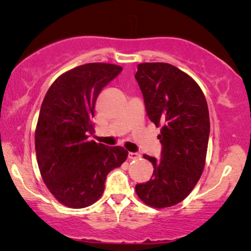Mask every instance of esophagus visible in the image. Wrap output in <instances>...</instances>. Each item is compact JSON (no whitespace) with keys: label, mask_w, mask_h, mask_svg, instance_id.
<instances>
[{"label":"esophagus","mask_w":251,"mask_h":251,"mask_svg":"<svg viewBox=\"0 0 251 251\" xmlns=\"http://www.w3.org/2000/svg\"><path fill=\"white\" fill-rule=\"evenodd\" d=\"M128 156H129L130 160H137V159H139V157H140V154H139V153H132V152H130Z\"/></svg>","instance_id":"esophagus-1"}]
</instances>
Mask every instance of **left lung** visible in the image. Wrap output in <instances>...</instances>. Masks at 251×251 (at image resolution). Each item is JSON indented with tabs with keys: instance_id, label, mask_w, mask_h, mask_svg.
<instances>
[{
	"instance_id": "8db88e82",
	"label": "left lung",
	"mask_w": 251,
	"mask_h": 251,
	"mask_svg": "<svg viewBox=\"0 0 251 251\" xmlns=\"http://www.w3.org/2000/svg\"><path fill=\"white\" fill-rule=\"evenodd\" d=\"M135 77L147 116L161 126L162 144L160 160L143 155L152 162L153 175L135 190L150 207H171L191 193L203 173L210 132L207 100L197 82L174 65L139 64Z\"/></svg>"
}]
</instances>
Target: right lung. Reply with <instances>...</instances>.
Wrapping results in <instances>:
<instances>
[{
    "instance_id": "1",
    "label": "right lung",
    "mask_w": 251,
    "mask_h": 251,
    "mask_svg": "<svg viewBox=\"0 0 251 251\" xmlns=\"http://www.w3.org/2000/svg\"><path fill=\"white\" fill-rule=\"evenodd\" d=\"M121 72L114 64L81 65L58 76L43 99L35 129L37 164L48 190L68 208L98 201L106 176L128 156L121 146L88 140L97 97Z\"/></svg>"
}]
</instances>
